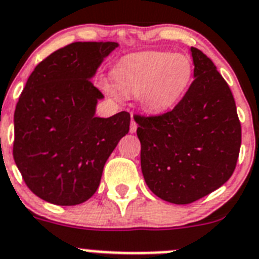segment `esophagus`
I'll use <instances>...</instances> for the list:
<instances>
[{
    "instance_id": "esophagus-1",
    "label": "esophagus",
    "mask_w": 259,
    "mask_h": 259,
    "mask_svg": "<svg viewBox=\"0 0 259 259\" xmlns=\"http://www.w3.org/2000/svg\"><path fill=\"white\" fill-rule=\"evenodd\" d=\"M137 132V123L134 119H132V122H130V133H136Z\"/></svg>"
}]
</instances>
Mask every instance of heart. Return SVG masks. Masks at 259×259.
Wrapping results in <instances>:
<instances>
[{
    "label": "heart",
    "mask_w": 259,
    "mask_h": 259,
    "mask_svg": "<svg viewBox=\"0 0 259 259\" xmlns=\"http://www.w3.org/2000/svg\"><path fill=\"white\" fill-rule=\"evenodd\" d=\"M192 77L187 56L166 51L130 55L114 69L116 84L126 95H138L150 112H163L179 101Z\"/></svg>",
    "instance_id": "1"
}]
</instances>
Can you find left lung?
Wrapping results in <instances>:
<instances>
[{
    "label": "left lung",
    "instance_id": "left-lung-1",
    "mask_svg": "<svg viewBox=\"0 0 259 259\" xmlns=\"http://www.w3.org/2000/svg\"><path fill=\"white\" fill-rule=\"evenodd\" d=\"M195 79L175 105L156 116L134 114L147 187L168 203L190 204L232 177L241 122L228 82L213 62L191 47Z\"/></svg>",
    "mask_w": 259,
    "mask_h": 259
}]
</instances>
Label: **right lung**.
<instances>
[{
	"label": "right lung",
	"mask_w": 259,
	"mask_h": 259,
	"mask_svg": "<svg viewBox=\"0 0 259 259\" xmlns=\"http://www.w3.org/2000/svg\"><path fill=\"white\" fill-rule=\"evenodd\" d=\"M116 42H75L56 50L29 76L14 112L13 156L32 193L56 205L93 196L104 166L129 132L130 114L95 116L103 99L91 81Z\"/></svg>",
	"instance_id": "add662e5"
}]
</instances>
